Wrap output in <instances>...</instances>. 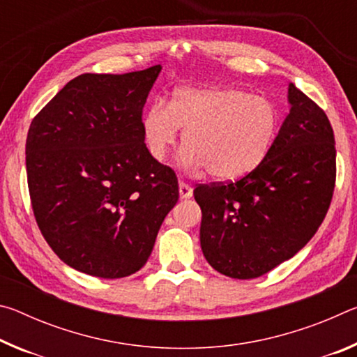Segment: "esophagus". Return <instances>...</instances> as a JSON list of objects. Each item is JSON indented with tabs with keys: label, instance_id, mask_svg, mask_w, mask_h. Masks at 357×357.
I'll return each instance as SVG.
<instances>
[{
	"label": "esophagus",
	"instance_id": "obj_1",
	"mask_svg": "<svg viewBox=\"0 0 357 357\" xmlns=\"http://www.w3.org/2000/svg\"><path fill=\"white\" fill-rule=\"evenodd\" d=\"M192 195H193L192 185L184 183V181H179V197L184 198V200H187V198H190Z\"/></svg>",
	"mask_w": 357,
	"mask_h": 357
}]
</instances>
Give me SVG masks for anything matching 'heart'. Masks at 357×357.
Returning a JSON list of instances; mask_svg holds the SVG:
<instances>
[{"instance_id":"obj_1","label":"heart","mask_w":357,"mask_h":357,"mask_svg":"<svg viewBox=\"0 0 357 357\" xmlns=\"http://www.w3.org/2000/svg\"><path fill=\"white\" fill-rule=\"evenodd\" d=\"M279 113L263 96L239 88L174 89L170 104L157 99L143 118L149 154L164 162L184 129L183 160L211 176L236 179L264 160L273 146Z\"/></svg>"}]
</instances>
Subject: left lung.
Returning a JSON list of instances; mask_svg holds the SVG:
<instances>
[{
    "label": "left lung",
    "instance_id": "8db88e82",
    "mask_svg": "<svg viewBox=\"0 0 357 357\" xmlns=\"http://www.w3.org/2000/svg\"><path fill=\"white\" fill-rule=\"evenodd\" d=\"M288 100L291 110L261 164L236 181L193 190L203 255L231 279H255L294 257L331 206L334 130L323 108L293 83Z\"/></svg>",
    "mask_w": 357,
    "mask_h": 357
}]
</instances>
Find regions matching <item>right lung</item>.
I'll list each match as a JSON object with an SVG mask.
<instances>
[{
	"mask_svg": "<svg viewBox=\"0 0 357 357\" xmlns=\"http://www.w3.org/2000/svg\"><path fill=\"white\" fill-rule=\"evenodd\" d=\"M160 69L78 75L29 126L36 222L80 273L121 279L142 269L179 198L176 173L149 154L143 137V107Z\"/></svg>",
	"mask_w": 357,
	"mask_h": 357,
	"instance_id": "1",
	"label": "right lung"
}]
</instances>
